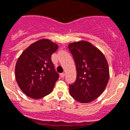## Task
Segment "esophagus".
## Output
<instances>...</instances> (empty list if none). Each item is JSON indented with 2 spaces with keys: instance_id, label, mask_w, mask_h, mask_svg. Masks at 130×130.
I'll list each match as a JSON object with an SVG mask.
<instances>
[{
  "instance_id": "obj_1",
  "label": "esophagus",
  "mask_w": 130,
  "mask_h": 130,
  "mask_svg": "<svg viewBox=\"0 0 130 130\" xmlns=\"http://www.w3.org/2000/svg\"><path fill=\"white\" fill-rule=\"evenodd\" d=\"M60 77H62V78H63V77H65V73H62L60 74Z\"/></svg>"
}]
</instances>
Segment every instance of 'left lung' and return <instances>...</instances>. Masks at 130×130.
Masks as SVG:
<instances>
[{"mask_svg":"<svg viewBox=\"0 0 130 130\" xmlns=\"http://www.w3.org/2000/svg\"><path fill=\"white\" fill-rule=\"evenodd\" d=\"M73 57L77 78L69 85L70 95L80 103L93 101L104 92L110 77L107 60L102 52L89 41L68 45Z\"/></svg>","mask_w":130,"mask_h":130,"instance_id":"1","label":"left lung"}]
</instances>
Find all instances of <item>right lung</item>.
<instances>
[{"mask_svg": "<svg viewBox=\"0 0 130 130\" xmlns=\"http://www.w3.org/2000/svg\"><path fill=\"white\" fill-rule=\"evenodd\" d=\"M58 45L41 39L28 47L18 57L15 67L18 85L26 96L40 99L52 92L59 74L51 57Z\"/></svg>", "mask_w": 130, "mask_h": 130, "instance_id": "1", "label": "right lung"}]
</instances>
